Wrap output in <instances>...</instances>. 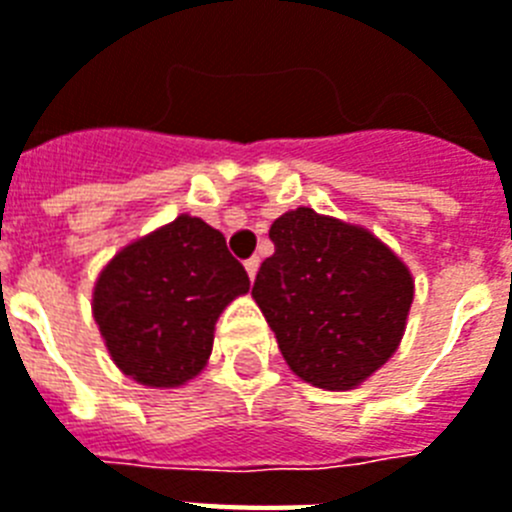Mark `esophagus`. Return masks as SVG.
<instances>
[{
	"instance_id": "esophagus-1",
	"label": "esophagus",
	"mask_w": 512,
	"mask_h": 512,
	"mask_svg": "<svg viewBox=\"0 0 512 512\" xmlns=\"http://www.w3.org/2000/svg\"><path fill=\"white\" fill-rule=\"evenodd\" d=\"M244 268H247L249 278L257 276V268H260V257H249L247 263H244Z\"/></svg>"
}]
</instances>
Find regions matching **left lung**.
Returning <instances> with one entry per match:
<instances>
[{
    "mask_svg": "<svg viewBox=\"0 0 512 512\" xmlns=\"http://www.w3.org/2000/svg\"><path fill=\"white\" fill-rule=\"evenodd\" d=\"M268 236L276 252L252 297L286 365L318 389H357L400 347L413 273L373 231L313 207L276 218Z\"/></svg>",
    "mask_w": 512,
    "mask_h": 512,
    "instance_id": "obj_1",
    "label": "left lung"
}]
</instances>
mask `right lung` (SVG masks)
<instances>
[{
  "label": "right lung",
  "mask_w": 512,
  "mask_h": 512,
  "mask_svg": "<svg viewBox=\"0 0 512 512\" xmlns=\"http://www.w3.org/2000/svg\"><path fill=\"white\" fill-rule=\"evenodd\" d=\"M247 292L223 234L184 213L115 252L94 281L91 313L123 376L178 389L205 371L220 313Z\"/></svg>",
  "instance_id": "1"
}]
</instances>
